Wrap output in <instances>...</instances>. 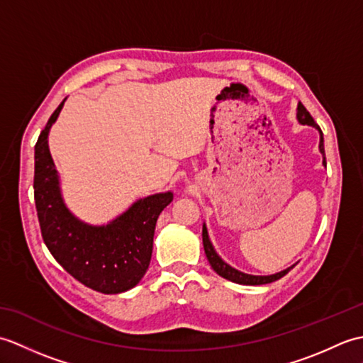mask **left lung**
Wrapping results in <instances>:
<instances>
[{"instance_id":"obj_1","label":"left lung","mask_w":363,"mask_h":363,"mask_svg":"<svg viewBox=\"0 0 363 363\" xmlns=\"http://www.w3.org/2000/svg\"><path fill=\"white\" fill-rule=\"evenodd\" d=\"M296 117H298V121L301 123V125L315 126V128L320 130V151L323 152V156H325V140H323L321 129H320V126L317 125V123H315L311 112L306 109L303 103L298 104ZM323 164H326V157H325V160H323ZM203 245H204L206 257H207V260H209L211 267L215 269V272H217V274H220L221 277H225V279L237 282V284H243V285H264V284H269V282H274L277 279H281L282 276H285V274L290 272V268H287V269H284V272L272 274V276H251V274H245L242 272H237L235 268L229 267L226 262H223L218 254L215 252L213 246H212V243L209 240V235H207L206 226H203Z\"/></svg>"}]
</instances>
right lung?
Listing matches in <instances>:
<instances>
[{"label":"right lung","instance_id":"add662e5","mask_svg":"<svg viewBox=\"0 0 363 363\" xmlns=\"http://www.w3.org/2000/svg\"><path fill=\"white\" fill-rule=\"evenodd\" d=\"M52 112L35 143L34 199L46 248L74 279L112 295L142 281L150 267L152 237L160 212L173 194H157L137 201L107 226H89L68 212L60 198L57 173L48 150V133L62 109Z\"/></svg>","mask_w":363,"mask_h":363}]
</instances>
